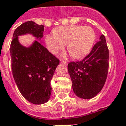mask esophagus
<instances>
[{
  "label": "esophagus",
  "instance_id": "34e87169",
  "mask_svg": "<svg viewBox=\"0 0 126 126\" xmlns=\"http://www.w3.org/2000/svg\"><path fill=\"white\" fill-rule=\"evenodd\" d=\"M61 63L65 65H67V61H63V60H62V61H61Z\"/></svg>",
  "mask_w": 126,
  "mask_h": 126
}]
</instances>
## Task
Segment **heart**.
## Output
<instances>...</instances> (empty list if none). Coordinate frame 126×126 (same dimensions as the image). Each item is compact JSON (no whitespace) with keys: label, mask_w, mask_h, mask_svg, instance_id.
<instances>
[{"label":"heart","mask_w":126,"mask_h":126,"mask_svg":"<svg viewBox=\"0 0 126 126\" xmlns=\"http://www.w3.org/2000/svg\"><path fill=\"white\" fill-rule=\"evenodd\" d=\"M95 38L94 32L90 26H60L54 30V33L48 35L46 42L48 50L56 54L67 45L70 56L79 59L85 56L91 48Z\"/></svg>","instance_id":"b5f03b06"}]
</instances>
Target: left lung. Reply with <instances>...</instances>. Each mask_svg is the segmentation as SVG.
<instances>
[{"label": "left lung", "instance_id": "obj_1", "mask_svg": "<svg viewBox=\"0 0 126 126\" xmlns=\"http://www.w3.org/2000/svg\"><path fill=\"white\" fill-rule=\"evenodd\" d=\"M109 69V49L102 35L87 56L81 61L68 64L72 89L77 96L83 99L94 97L104 87Z\"/></svg>", "mask_w": 126, "mask_h": 126}]
</instances>
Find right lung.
Returning <instances> with one entry per match:
<instances>
[{
    "mask_svg": "<svg viewBox=\"0 0 126 126\" xmlns=\"http://www.w3.org/2000/svg\"><path fill=\"white\" fill-rule=\"evenodd\" d=\"M44 26L27 21L15 29L10 45L13 78L21 94L33 104H43L50 97V81L60 63L38 41L30 48L22 47L18 35L32 33L37 38L43 36Z\"/></svg>",
    "mask_w": 126,
    "mask_h": 126,
    "instance_id": "1",
    "label": "right lung"
}]
</instances>
